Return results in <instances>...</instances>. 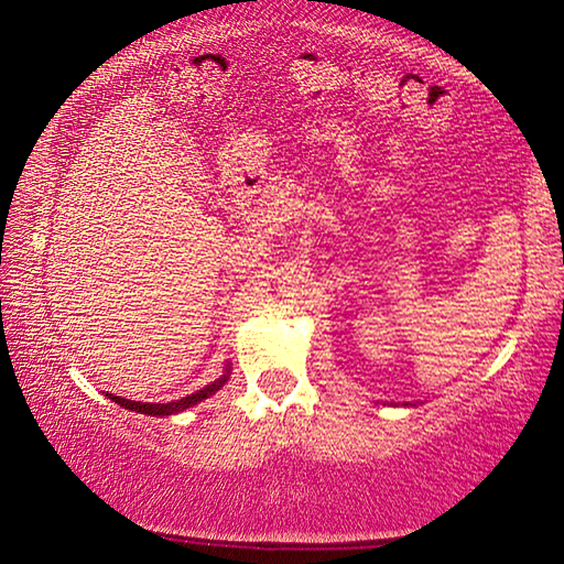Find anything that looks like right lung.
I'll list each match as a JSON object with an SVG mask.
<instances>
[{"label":"right lung","instance_id":"right-lung-1","mask_svg":"<svg viewBox=\"0 0 564 564\" xmlns=\"http://www.w3.org/2000/svg\"><path fill=\"white\" fill-rule=\"evenodd\" d=\"M228 373H231V368H226V373H224L221 378H218V380H214L212 386L196 390V393H191V395L181 398V400H174V403H141V400H129V398L111 395V393H107V395L113 400V403H119L121 408H127V410H133V413L164 417V415H176V413H181V410H186V408H191V405L202 403V400H206V398H212L214 393H218V390H221V388L226 386Z\"/></svg>","mask_w":564,"mask_h":564}]
</instances>
